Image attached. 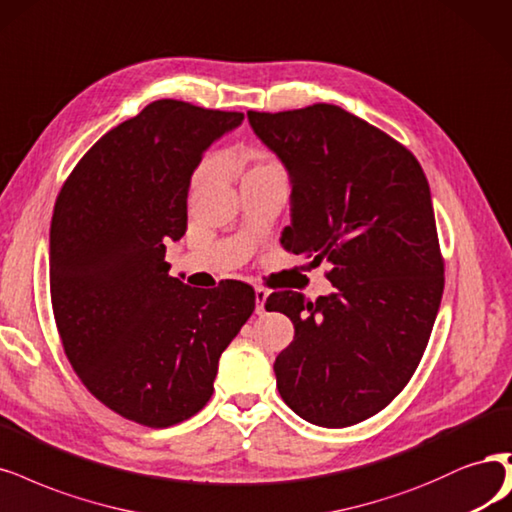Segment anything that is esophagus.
I'll return each mask as SVG.
<instances>
[{
    "label": "esophagus",
    "mask_w": 512,
    "mask_h": 512,
    "mask_svg": "<svg viewBox=\"0 0 512 512\" xmlns=\"http://www.w3.org/2000/svg\"><path fill=\"white\" fill-rule=\"evenodd\" d=\"M267 298H269V290L256 288V313L258 315L264 313V303H267Z\"/></svg>",
    "instance_id": "1"
}]
</instances>
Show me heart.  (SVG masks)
I'll return each mask as SVG.
<instances>
[{
	"mask_svg": "<svg viewBox=\"0 0 512 512\" xmlns=\"http://www.w3.org/2000/svg\"><path fill=\"white\" fill-rule=\"evenodd\" d=\"M273 171H284V169H281V165L277 163V158L271 156L269 152H264V150H252V152H250V165H248V169H245L243 178H245V175L273 173ZM203 175H205V167H201V169L195 173V180H192V184L197 186V184L203 180Z\"/></svg>",
	"mask_w": 512,
	"mask_h": 512,
	"instance_id": "b5f03b06",
	"label": "heart"
}]
</instances>
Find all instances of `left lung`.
Returning a JSON list of instances; mask_svg holds the SVG:
<instances>
[{
	"instance_id": "1",
	"label": "left lung",
	"mask_w": 512,
	"mask_h": 512,
	"mask_svg": "<svg viewBox=\"0 0 512 512\" xmlns=\"http://www.w3.org/2000/svg\"><path fill=\"white\" fill-rule=\"evenodd\" d=\"M292 184L281 245L330 262L337 288L315 303L286 290L267 298L294 341L275 358L277 390L309 424L345 428L385 409L424 356L445 288L430 186L394 137L313 103L248 112Z\"/></svg>"
}]
</instances>
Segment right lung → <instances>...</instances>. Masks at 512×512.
Wrapping results in <instances>:
<instances>
[{
  "instance_id": "add662e5",
  "label": "right lung",
  "mask_w": 512,
  "mask_h": 512,
  "mask_svg": "<svg viewBox=\"0 0 512 512\" xmlns=\"http://www.w3.org/2000/svg\"><path fill=\"white\" fill-rule=\"evenodd\" d=\"M241 112L158 99L105 133L69 173L50 222V298L65 356L105 407L148 428L199 413L254 288L195 290L169 275L190 175Z\"/></svg>"
}]
</instances>
